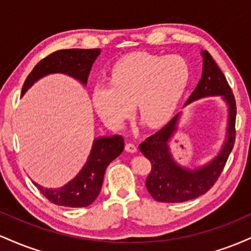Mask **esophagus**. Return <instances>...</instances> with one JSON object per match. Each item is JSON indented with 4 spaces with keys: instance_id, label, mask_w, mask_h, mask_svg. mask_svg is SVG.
<instances>
[{
    "instance_id": "obj_1",
    "label": "esophagus",
    "mask_w": 251,
    "mask_h": 251,
    "mask_svg": "<svg viewBox=\"0 0 251 251\" xmlns=\"http://www.w3.org/2000/svg\"><path fill=\"white\" fill-rule=\"evenodd\" d=\"M125 150L127 152H131V153H134V152H137V146L133 143H127L125 145Z\"/></svg>"
}]
</instances>
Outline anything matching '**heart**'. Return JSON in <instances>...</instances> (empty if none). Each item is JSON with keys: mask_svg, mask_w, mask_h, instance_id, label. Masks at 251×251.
Instances as JSON below:
<instances>
[{"mask_svg": "<svg viewBox=\"0 0 251 251\" xmlns=\"http://www.w3.org/2000/svg\"><path fill=\"white\" fill-rule=\"evenodd\" d=\"M190 68L179 55L137 51L122 57L111 72V82L94 86L93 105L100 118L122 127L135 108L149 126L171 117L188 87Z\"/></svg>", "mask_w": 251, "mask_h": 251, "instance_id": "heart-1", "label": "heart"}]
</instances>
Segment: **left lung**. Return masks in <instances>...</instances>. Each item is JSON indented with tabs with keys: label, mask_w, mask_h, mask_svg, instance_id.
<instances>
[{
	"label": "left lung",
	"mask_w": 251,
	"mask_h": 251,
	"mask_svg": "<svg viewBox=\"0 0 251 251\" xmlns=\"http://www.w3.org/2000/svg\"><path fill=\"white\" fill-rule=\"evenodd\" d=\"M203 72L200 82L186 100L185 106L206 97L223 98L227 105L226 139L214 159L197 169H186L172 157L169 142L177 131L180 114L172 118L164 127L146 138L139 145L140 152L151 162V172L146 179V189L155 201L163 203H181L206 194L223 171L236 137V101L226 76L208 50H201Z\"/></svg>",
	"instance_id": "left-lung-1"
}]
</instances>
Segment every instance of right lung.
<instances>
[{"mask_svg": "<svg viewBox=\"0 0 251 251\" xmlns=\"http://www.w3.org/2000/svg\"><path fill=\"white\" fill-rule=\"evenodd\" d=\"M94 50H61L54 51L42 59L30 72L22 87L21 96L37 80L48 74L62 73L79 80L82 85L87 83L92 66L99 54ZM124 138L122 135L101 137L94 139L87 162L81 171L71 181L59 189H47L33 181L34 185L51 203L68 208H83L93 203L101 190L103 175L112 160L123 152Z\"/></svg>", "mask_w": 251, "mask_h": 251, "instance_id": "add662e5", "label": "right lung"}]
</instances>
